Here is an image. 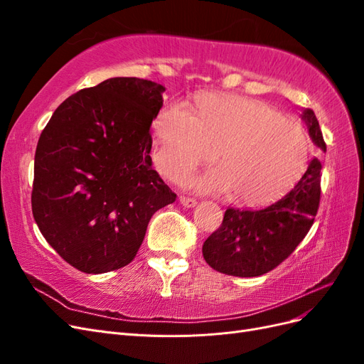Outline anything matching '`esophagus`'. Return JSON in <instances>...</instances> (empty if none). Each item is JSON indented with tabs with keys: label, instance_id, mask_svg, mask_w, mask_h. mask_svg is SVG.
<instances>
[{
	"label": "esophagus",
	"instance_id": "obj_1",
	"mask_svg": "<svg viewBox=\"0 0 364 364\" xmlns=\"http://www.w3.org/2000/svg\"><path fill=\"white\" fill-rule=\"evenodd\" d=\"M179 202L185 206V208H194L197 205V200L193 199V197H186V196H181Z\"/></svg>",
	"mask_w": 364,
	"mask_h": 364
}]
</instances>
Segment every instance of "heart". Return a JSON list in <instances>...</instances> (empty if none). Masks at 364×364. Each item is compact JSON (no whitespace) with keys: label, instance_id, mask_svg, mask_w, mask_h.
Listing matches in <instances>:
<instances>
[{"label":"heart","instance_id":"b5f03b06","mask_svg":"<svg viewBox=\"0 0 364 364\" xmlns=\"http://www.w3.org/2000/svg\"><path fill=\"white\" fill-rule=\"evenodd\" d=\"M155 161L173 181L213 161L197 181L203 191H230L240 205L272 202L301 178L311 155L306 130L273 106L243 95L202 94L193 114L165 105L153 121Z\"/></svg>","mask_w":364,"mask_h":364}]
</instances>
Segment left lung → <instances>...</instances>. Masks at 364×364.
Returning <instances> with one entry per match:
<instances>
[{
  "instance_id": "1",
  "label": "left lung",
  "mask_w": 364,
  "mask_h": 364,
  "mask_svg": "<svg viewBox=\"0 0 364 364\" xmlns=\"http://www.w3.org/2000/svg\"><path fill=\"white\" fill-rule=\"evenodd\" d=\"M302 119L314 144L326 150L322 130L311 109ZM322 164L313 159L293 188L261 209L228 208L220 228L206 238L202 252L214 270L250 278L273 270L287 259L314 223L321 202Z\"/></svg>"
}]
</instances>
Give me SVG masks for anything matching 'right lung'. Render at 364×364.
Wrapping results in <instances>:
<instances>
[{
  "label": "right lung",
  "mask_w": 364,
  "mask_h": 364,
  "mask_svg": "<svg viewBox=\"0 0 364 364\" xmlns=\"http://www.w3.org/2000/svg\"><path fill=\"white\" fill-rule=\"evenodd\" d=\"M164 91L114 77L68 97L42 130L31 211L43 238L77 270L127 266L151 215L176 200L150 158Z\"/></svg>",
  "instance_id": "add662e5"
}]
</instances>
